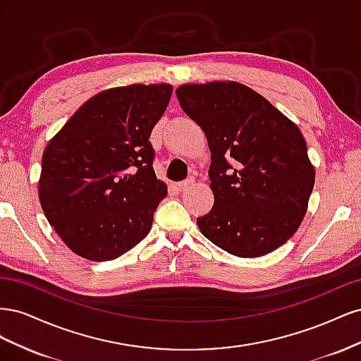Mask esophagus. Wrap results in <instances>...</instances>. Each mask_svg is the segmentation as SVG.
I'll return each mask as SVG.
<instances>
[{"label":"esophagus","instance_id":"esophagus-1","mask_svg":"<svg viewBox=\"0 0 361 361\" xmlns=\"http://www.w3.org/2000/svg\"><path fill=\"white\" fill-rule=\"evenodd\" d=\"M194 183V178H188V179H185V180H182V182H179L178 183V188L179 190H187L190 185H192Z\"/></svg>","mask_w":361,"mask_h":361}]
</instances>
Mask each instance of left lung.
<instances>
[{"mask_svg": "<svg viewBox=\"0 0 361 361\" xmlns=\"http://www.w3.org/2000/svg\"><path fill=\"white\" fill-rule=\"evenodd\" d=\"M178 101L211 150L212 209L197 218L212 244L239 257L271 253L297 232L314 169L301 130L250 87L183 84Z\"/></svg>", "mask_w": 361, "mask_h": 361, "instance_id": "8db88e82", "label": "left lung"}]
</instances>
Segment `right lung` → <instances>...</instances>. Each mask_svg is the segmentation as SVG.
<instances>
[{
  "label": "right lung",
  "mask_w": 361,
  "mask_h": 361,
  "mask_svg": "<svg viewBox=\"0 0 361 361\" xmlns=\"http://www.w3.org/2000/svg\"><path fill=\"white\" fill-rule=\"evenodd\" d=\"M170 84H133L81 105L42 157L39 200L73 253L105 262L147 236L167 187L154 171L149 137Z\"/></svg>",
  "instance_id": "add662e5"
}]
</instances>
